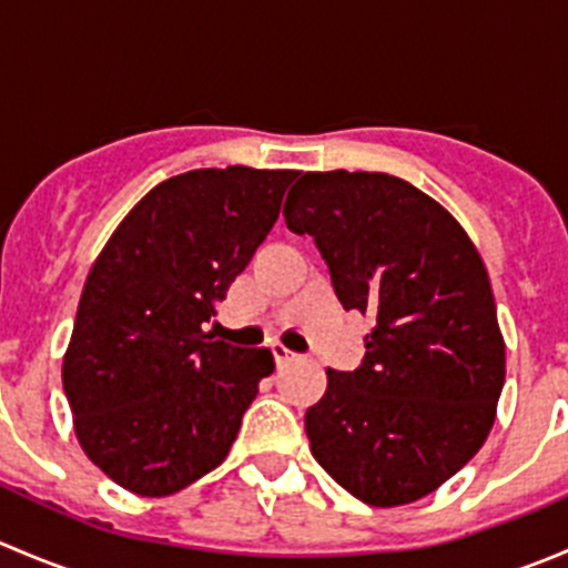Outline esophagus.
<instances>
[{
    "mask_svg": "<svg viewBox=\"0 0 568 568\" xmlns=\"http://www.w3.org/2000/svg\"><path fill=\"white\" fill-rule=\"evenodd\" d=\"M272 354H274V363H277V368H285V365H291L296 359V354L288 352V348H285L283 343H274Z\"/></svg>",
    "mask_w": 568,
    "mask_h": 568,
    "instance_id": "34e87169",
    "label": "esophagus"
}]
</instances>
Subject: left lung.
Returning a JSON list of instances; mask_svg holds the SVG:
<instances>
[{
	"instance_id": "1",
	"label": "left lung",
	"mask_w": 568,
	"mask_h": 568,
	"mask_svg": "<svg viewBox=\"0 0 568 568\" xmlns=\"http://www.w3.org/2000/svg\"><path fill=\"white\" fill-rule=\"evenodd\" d=\"M346 311L374 318L357 371L305 415L316 462L376 508L437 491L489 437L506 341L489 274L448 209L387 173H305L285 200Z\"/></svg>"
}]
</instances>
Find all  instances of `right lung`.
<instances>
[{
	"mask_svg": "<svg viewBox=\"0 0 568 568\" xmlns=\"http://www.w3.org/2000/svg\"><path fill=\"white\" fill-rule=\"evenodd\" d=\"M296 170H189L114 227L79 300L62 387L88 459L123 489L168 497L220 467L268 348L203 324L280 216Z\"/></svg>",
	"mask_w": 568,
	"mask_h": 568,
	"instance_id": "add662e5",
	"label": "right lung"
}]
</instances>
